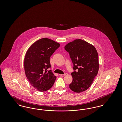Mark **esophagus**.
I'll return each instance as SVG.
<instances>
[{
    "label": "esophagus",
    "instance_id": "esophagus-1",
    "mask_svg": "<svg viewBox=\"0 0 122 122\" xmlns=\"http://www.w3.org/2000/svg\"><path fill=\"white\" fill-rule=\"evenodd\" d=\"M66 75V74H64V75H60V76H61V77H64V76Z\"/></svg>",
    "mask_w": 122,
    "mask_h": 122
}]
</instances>
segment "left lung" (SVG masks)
Masks as SVG:
<instances>
[{"instance_id": "8db88e82", "label": "left lung", "mask_w": 122, "mask_h": 122, "mask_svg": "<svg viewBox=\"0 0 122 122\" xmlns=\"http://www.w3.org/2000/svg\"><path fill=\"white\" fill-rule=\"evenodd\" d=\"M64 48L69 53L74 65L70 88L77 93L85 91L91 86L98 72L97 52L92 45L80 39L68 43Z\"/></svg>"}]
</instances>
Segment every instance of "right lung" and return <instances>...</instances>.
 I'll return each mask as SVG.
<instances>
[{"mask_svg": "<svg viewBox=\"0 0 122 122\" xmlns=\"http://www.w3.org/2000/svg\"><path fill=\"white\" fill-rule=\"evenodd\" d=\"M60 46V44L47 38L36 41L27 50L24 58V69L31 85L38 91L49 90L56 76L51 70L50 58Z\"/></svg>", "mask_w": 122, "mask_h": 122, "instance_id": "obj_1", "label": "right lung"}]
</instances>
